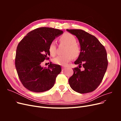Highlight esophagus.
<instances>
[{
	"label": "esophagus",
	"instance_id": "esophagus-1",
	"mask_svg": "<svg viewBox=\"0 0 121 121\" xmlns=\"http://www.w3.org/2000/svg\"><path fill=\"white\" fill-rule=\"evenodd\" d=\"M65 69H66V67H61L62 71H64Z\"/></svg>",
	"mask_w": 121,
	"mask_h": 121
}]
</instances>
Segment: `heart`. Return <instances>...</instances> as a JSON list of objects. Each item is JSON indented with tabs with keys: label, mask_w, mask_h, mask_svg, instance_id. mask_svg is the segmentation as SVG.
<instances>
[{
	"label": "heart",
	"mask_w": 121,
	"mask_h": 121,
	"mask_svg": "<svg viewBox=\"0 0 121 121\" xmlns=\"http://www.w3.org/2000/svg\"><path fill=\"white\" fill-rule=\"evenodd\" d=\"M60 41L67 45L65 50V54L57 56L53 58V61L57 65H65L72 60V58H75L79 56L80 48L76 44V39L74 36L70 34L65 33L60 38ZM49 51L52 56H56V42L52 41L50 43Z\"/></svg>",
	"instance_id": "obj_1"
}]
</instances>
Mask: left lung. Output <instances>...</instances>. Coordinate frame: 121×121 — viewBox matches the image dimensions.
I'll use <instances>...</instances> for the list:
<instances>
[{"mask_svg":"<svg viewBox=\"0 0 121 121\" xmlns=\"http://www.w3.org/2000/svg\"><path fill=\"white\" fill-rule=\"evenodd\" d=\"M78 38L80 53L75 65L84 68L73 69L74 74L69 79L71 88L79 93L91 92L101 82L108 65L107 53L104 47L95 36L81 29H67Z\"/></svg>","mask_w":121,"mask_h":121,"instance_id":"1","label":"left lung"}]
</instances>
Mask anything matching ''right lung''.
Masks as SVG:
<instances>
[{
    "instance_id": "right-lung-1",
    "label": "right lung",
    "mask_w": 121,
    "mask_h": 121,
    "mask_svg": "<svg viewBox=\"0 0 121 121\" xmlns=\"http://www.w3.org/2000/svg\"><path fill=\"white\" fill-rule=\"evenodd\" d=\"M63 33L52 28H39L28 33L19 43L15 65L26 88L32 92H42L54 86L57 75L61 71L60 66L50 63L48 68H44L41 65L50 55V43Z\"/></svg>"
}]
</instances>
